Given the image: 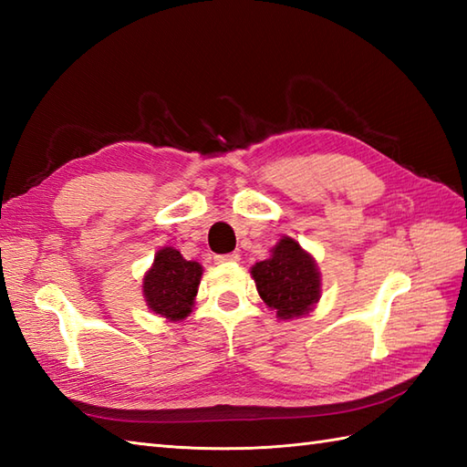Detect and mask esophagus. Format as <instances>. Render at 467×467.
<instances>
[{
  "mask_svg": "<svg viewBox=\"0 0 467 467\" xmlns=\"http://www.w3.org/2000/svg\"><path fill=\"white\" fill-rule=\"evenodd\" d=\"M214 261H216V265H226V263H239L241 261V256L236 254V253H231V254H218V256H214Z\"/></svg>",
  "mask_w": 467,
  "mask_h": 467,
  "instance_id": "1",
  "label": "esophagus"
}]
</instances>
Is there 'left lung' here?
Returning <instances> with one entry per match:
<instances>
[{
	"instance_id": "left-lung-1",
	"label": "left lung",
	"mask_w": 467,
	"mask_h": 467,
	"mask_svg": "<svg viewBox=\"0 0 467 467\" xmlns=\"http://www.w3.org/2000/svg\"><path fill=\"white\" fill-rule=\"evenodd\" d=\"M261 299L279 319L303 317L321 299V273L313 256L291 236H283L271 256L251 269Z\"/></svg>"
}]
</instances>
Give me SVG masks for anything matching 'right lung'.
<instances>
[{"label": "right lung", "mask_w": 467, "mask_h": 467, "mask_svg": "<svg viewBox=\"0 0 467 467\" xmlns=\"http://www.w3.org/2000/svg\"><path fill=\"white\" fill-rule=\"evenodd\" d=\"M201 276V263L186 261L181 251L164 246L144 275L142 291L148 309L168 321H182L192 311Z\"/></svg>", "instance_id": "right-lung-1"}]
</instances>
